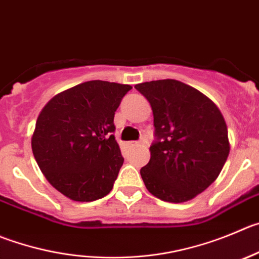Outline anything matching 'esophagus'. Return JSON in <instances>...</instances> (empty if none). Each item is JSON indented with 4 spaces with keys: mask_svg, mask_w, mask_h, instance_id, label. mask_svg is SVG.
<instances>
[{
    "mask_svg": "<svg viewBox=\"0 0 259 259\" xmlns=\"http://www.w3.org/2000/svg\"><path fill=\"white\" fill-rule=\"evenodd\" d=\"M126 146L129 147V148H133V147L138 146V143H137V142H127V143H126Z\"/></svg>",
    "mask_w": 259,
    "mask_h": 259,
    "instance_id": "esophagus-1",
    "label": "esophagus"
}]
</instances>
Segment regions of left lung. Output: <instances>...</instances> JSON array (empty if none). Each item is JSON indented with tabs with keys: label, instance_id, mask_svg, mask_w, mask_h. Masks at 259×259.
<instances>
[{
	"label": "left lung",
	"instance_id": "1",
	"mask_svg": "<svg viewBox=\"0 0 259 259\" xmlns=\"http://www.w3.org/2000/svg\"><path fill=\"white\" fill-rule=\"evenodd\" d=\"M135 88L151 103L157 137L149 162L141 168L144 185L161 200L188 202L219 178L228 159L224 116L202 92L175 79Z\"/></svg>",
	"mask_w": 259,
	"mask_h": 259
}]
</instances>
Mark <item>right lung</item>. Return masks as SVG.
<instances>
[{
    "mask_svg": "<svg viewBox=\"0 0 259 259\" xmlns=\"http://www.w3.org/2000/svg\"><path fill=\"white\" fill-rule=\"evenodd\" d=\"M127 84L91 80L52 97L35 122L31 151L51 185L75 202L107 195L124 158L113 116Z\"/></svg>",
    "mask_w": 259,
    "mask_h": 259,
    "instance_id": "1",
    "label": "right lung"
}]
</instances>
